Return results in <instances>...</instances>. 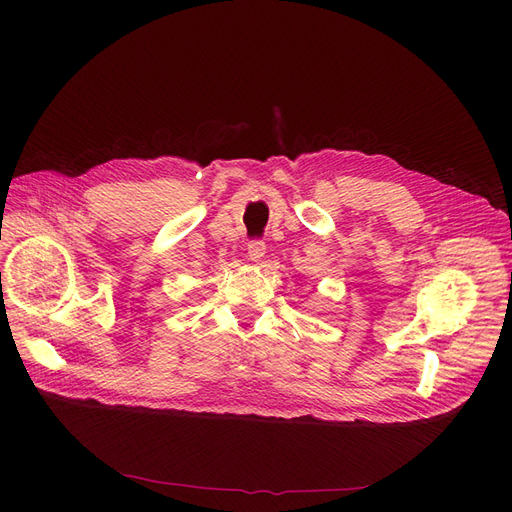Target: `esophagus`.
Masks as SVG:
<instances>
[{
    "label": "esophagus",
    "instance_id": "34e87169",
    "mask_svg": "<svg viewBox=\"0 0 512 512\" xmlns=\"http://www.w3.org/2000/svg\"><path fill=\"white\" fill-rule=\"evenodd\" d=\"M249 257L253 259V261H259L263 255H265V242L261 240V238H253L251 242H249Z\"/></svg>",
    "mask_w": 512,
    "mask_h": 512
}]
</instances>
